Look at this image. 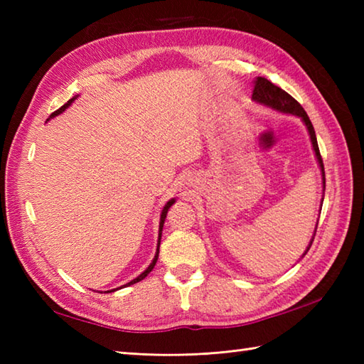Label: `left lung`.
<instances>
[{
	"label": "left lung",
	"instance_id": "left-lung-1",
	"mask_svg": "<svg viewBox=\"0 0 364 364\" xmlns=\"http://www.w3.org/2000/svg\"><path fill=\"white\" fill-rule=\"evenodd\" d=\"M252 97L255 102L267 105L270 107H274V109H278L282 112L299 115V117H301V120L305 122L308 133H310V137H311L313 149L316 151V158H318L321 170H322V183H323V191H326V172H323V162H322V156H321V151L318 146V141H316V133H314L313 123H311L310 117L306 115L304 107H301V105L297 102L296 98H292L288 92H284L283 89L275 86V84H272L269 80L261 78V76L255 78V81H253ZM308 250H310V247H308Z\"/></svg>",
	"mask_w": 364,
	"mask_h": 364
}]
</instances>
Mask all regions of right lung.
<instances>
[{"instance_id": "right-lung-1", "label": "right lung", "mask_w": 364, "mask_h": 364, "mask_svg": "<svg viewBox=\"0 0 364 364\" xmlns=\"http://www.w3.org/2000/svg\"><path fill=\"white\" fill-rule=\"evenodd\" d=\"M73 100L75 98H72V100H68V102L64 105V106H60L59 107V109L58 111H54L51 115H50V117H54V115H58V114H60V112H63L64 109H65V107H68V106H70V103L73 102ZM175 203V200H168V202H167V205L164 206V210H162V214H161V222H159V241H158V250H156V255H154V259H153V262H151V264L149 266V267H146V270H145V272H142L141 275H139L137 278H134V280L133 282H129L128 284H125V286H129V284H134V283H137V282H141V280H144V278L146 277V275H149L150 272H151V270H153V267H154V264H156V261H158V255H159V244H161V235H162V227H164V220H166V215H167V211H168V208L170 206H172ZM112 291H115V289H112ZM112 291H107V292H112Z\"/></svg>"}]
</instances>
